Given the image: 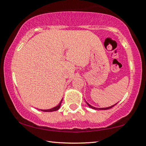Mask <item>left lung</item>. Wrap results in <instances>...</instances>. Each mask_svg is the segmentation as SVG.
Here are the masks:
<instances>
[{
  "label": "left lung",
  "instance_id": "8db88e82",
  "mask_svg": "<svg viewBox=\"0 0 146 146\" xmlns=\"http://www.w3.org/2000/svg\"><path fill=\"white\" fill-rule=\"evenodd\" d=\"M86 103H87V104L88 105V106L89 107H90L91 108H92V109H94V110H108V109H110V108H113V106H115L116 104H115V105H113V106H110V107H108V108H95V107H93V106H91L90 104H89L86 102Z\"/></svg>",
  "mask_w": 146,
  "mask_h": 146
}]
</instances>
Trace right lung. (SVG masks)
Instances as JSON below:
<instances>
[{"label": "right lung", "mask_w": 146, "mask_h": 146, "mask_svg": "<svg viewBox=\"0 0 146 146\" xmlns=\"http://www.w3.org/2000/svg\"><path fill=\"white\" fill-rule=\"evenodd\" d=\"M62 100L60 101V102L59 103V104L57 106H56V107H55V108L49 109V110H40L42 111H44V112H52V111H57L58 109L60 108V105H61V103H62Z\"/></svg>", "instance_id": "add662e5"}]
</instances>
